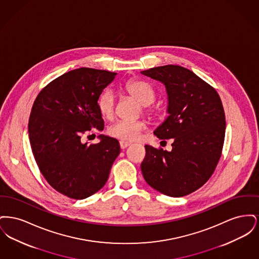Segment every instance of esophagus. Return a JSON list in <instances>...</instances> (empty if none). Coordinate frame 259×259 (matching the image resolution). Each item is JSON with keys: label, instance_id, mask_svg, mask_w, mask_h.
Masks as SVG:
<instances>
[{"label": "esophagus", "instance_id": "obj_1", "mask_svg": "<svg viewBox=\"0 0 259 259\" xmlns=\"http://www.w3.org/2000/svg\"><path fill=\"white\" fill-rule=\"evenodd\" d=\"M130 145H131L130 143H127V142H124V141H120V142H119V146H120L121 149L128 148Z\"/></svg>", "mask_w": 259, "mask_h": 259}]
</instances>
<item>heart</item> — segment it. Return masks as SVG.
Here are the masks:
<instances>
[{
	"instance_id": "b5f03b06",
	"label": "heart",
	"mask_w": 259,
	"mask_h": 259,
	"mask_svg": "<svg viewBox=\"0 0 259 259\" xmlns=\"http://www.w3.org/2000/svg\"><path fill=\"white\" fill-rule=\"evenodd\" d=\"M124 90L142 105L143 112L150 117H155L158 115V109L151 105L156 97L155 90L148 81L143 79H131L125 83ZM97 104L99 111L103 116L110 118L113 115L115 109V97L111 90H104L98 97ZM146 127V122L141 120H119L111 125L109 133L112 137L123 141H135L140 138Z\"/></svg>"
}]
</instances>
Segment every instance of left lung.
I'll list each match as a JSON object with an SVG mask.
<instances>
[{
	"mask_svg": "<svg viewBox=\"0 0 259 259\" xmlns=\"http://www.w3.org/2000/svg\"><path fill=\"white\" fill-rule=\"evenodd\" d=\"M142 74L163 82L168 93V118L154 131L171 151L145 146L141 169L146 182L161 193L183 197L205 185L221 159L225 113L215 89L190 70L166 65Z\"/></svg>",
	"mask_w": 259,
	"mask_h": 259,
	"instance_id": "1",
	"label": "left lung"
}]
</instances>
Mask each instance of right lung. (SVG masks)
Here are the masks:
<instances>
[{"label":"right lung","instance_id":"right-lung-1","mask_svg":"<svg viewBox=\"0 0 259 259\" xmlns=\"http://www.w3.org/2000/svg\"><path fill=\"white\" fill-rule=\"evenodd\" d=\"M115 73L79 68L53 79L37 94L29 118L32 151L44 178L56 191L84 199L109 179L120 152L116 139L100 135L98 144H82L81 136L104 129L98 97Z\"/></svg>","mask_w":259,"mask_h":259}]
</instances>
